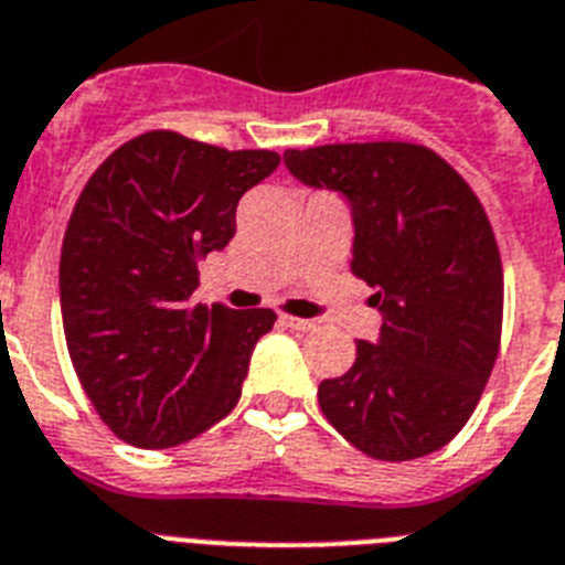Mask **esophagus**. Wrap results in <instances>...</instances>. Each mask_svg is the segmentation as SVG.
<instances>
[{
    "instance_id": "34e87169",
    "label": "esophagus",
    "mask_w": 565,
    "mask_h": 565,
    "mask_svg": "<svg viewBox=\"0 0 565 565\" xmlns=\"http://www.w3.org/2000/svg\"><path fill=\"white\" fill-rule=\"evenodd\" d=\"M281 321L287 327H290V330H298V333H310L312 327H316V321H310V319H296V316H281Z\"/></svg>"
}]
</instances>
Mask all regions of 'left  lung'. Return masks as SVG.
<instances>
[{
  "instance_id": "8db88e82",
  "label": "left lung",
  "mask_w": 565,
  "mask_h": 565,
  "mask_svg": "<svg viewBox=\"0 0 565 565\" xmlns=\"http://www.w3.org/2000/svg\"><path fill=\"white\" fill-rule=\"evenodd\" d=\"M310 189L353 217V273L376 287V341H355L319 405L350 445L385 462L439 451L480 402L500 350L502 264L486 210L439 154L416 143L284 151Z\"/></svg>"
}]
</instances>
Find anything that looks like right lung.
Instances as JSON below:
<instances>
[{
    "instance_id": "obj_1",
    "label": "right lung",
    "mask_w": 565,
    "mask_h": 565,
    "mask_svg": "<svg viewBox=\"0 0 565 565\" xmlns=\"http://www.w3.org/2000/svg\"><path fill=\"white\" fill-rule=\"evenodd\" d=\"M275 151L146 131L108 154L71 212L60 255L65 341L99 419L137 448H172L224 419L273 310L189 307L198 267L235 235Z\"/></svg>"
}]
</instances>
